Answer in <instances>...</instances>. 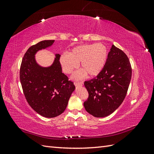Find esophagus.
I'll return each mask as SVG.
<instances>
[{
  "instance_id": "obj_1",
  "label": "esophagus",
  "mask_w": 154,
  "mask_h": 154,
  "mask_svg": "<svg viewBox=\"0 0 154 154\" xmlns=\"http://www.w3.org/2000/svg\"><path fill=\"white\" fill-rule=\"evenodd\" d=\"M74 85L75 86H82V85H83V82H74Z\"/></svg>"
}]
</instances>
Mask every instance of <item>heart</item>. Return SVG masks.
Masks as SVG:
<instances>
[{
    "instance_id": "1",
    "label": "heart",
    "mask_w": 154,
    "mask_h": 154,
    "mask_svg": "<svg viewBox=\"0 0 154 154\" xmlns=\"http://www.w3.org/2000/svg\"><path fill=\"white\" fill-rule=\"evenodd\" d=\"M108 57V49L101 43L84 44L71 49L68 54L64 53L60 58L63 71L71 73L80 62L83 69L74 74V78H80L88 74L89 76L97 75L103 69Z\"/></svg>"
}]
</instances>
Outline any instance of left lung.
Returning <instances> with one entry per match:
<instances>
[{"mask_svg": "<svg viewBox=\"0 0 154 154\" xmlns=\"http://www.w3.org/2000/svg\"><path fill=\"white\" fill-rule=\"evenodd\" d=\"M131 77L132 67L127 54L112 45L102 71L84 82L88 92L83 103L87 112L96 118L114 112L127 95Z\"/></svg>", "mask_w": 154, "mask_h": 154, "instance_id": "8db88e82", "label": "left lung"}]
</instances>
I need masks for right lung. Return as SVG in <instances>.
Masks as SVG:
<instances>
[{
    "label": "right lung",
    "mask_w": 154,
    "mask_h": 154,
    "mask_svg": "<svg viewBox=\"0 0 154 154\" xmlns=\"http://www.w3.org/2000/svg\"><path fill=\"white\" fill-rule=\"evenodd\" d=\"M54 40H43L31 46L22 58L20 80L27 103L45 118H54L66 110L75 89L74 83L62 73L60 54H56L53 63L43 67L36 63L37 51L53 45Z\"/></svg>",
    "instance_id": "1"
}]
</instances>
